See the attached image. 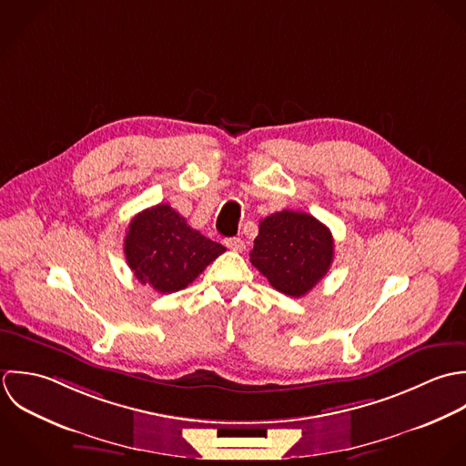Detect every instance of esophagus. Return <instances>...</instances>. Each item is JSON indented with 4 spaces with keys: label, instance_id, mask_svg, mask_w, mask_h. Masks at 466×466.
I'll return each instance as SVG.
<instances>
[{
    "label": "esophagus",
    "instance_id": "1",
    "mask_svg": "<svg viewBox=\"0 0 466 466\" xmlns=\"http://www.w3.org/2000/svg\"><path fill=\"white\" fill-rule=\"evenodd\" d=\"M225 247L230 248V250H234V252H241V250L245 248V243H243V239H239V238H227V239H225Z\"/></svg>",
    "mask_w": 466,
    "mask_h": 466
}]
</instances>
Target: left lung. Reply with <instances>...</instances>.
Masks as SVG:
<instances>
[{"label":"left lung","instance_id":"obj_1","mask_svg":"<svg viewBox=\"0 0 466 466\" xmlns=\"http://www.w3.org/2000/svg\"><path fill=\"white\" fill-rule=\"evenodd\" d=\"M333 236L306 212L280 210L259 221L252 265L284 295L302 297L333 263Z\"/></svg>","mask_w":466,"mask_h":466}]
</instances>
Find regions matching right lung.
I'll list each match as a JSON object with an SVG mask.
<instances>
[{"instance_id": "obj_1", "label": "right lung", "mask_w": 466, "mask_h": 466, "mask_svg": "<svg viewBox=\"0 0 466 466\" xmlns=\"http://www.w3.org/2000/svg\"><path fill=\"white\" fill-rule=\"evenodd\" d=\"M225 247L187 225L171 205L138 212L127 225L124 254L135 278L160 293L187 288Z\"/></svg>"}]
</instances>
